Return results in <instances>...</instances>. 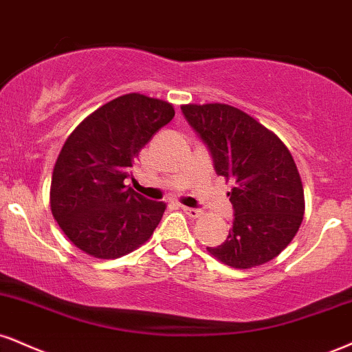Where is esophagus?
Here are the masks:
<instances>
[{"mask_svg":"<svg viewBox=\"0 0 352 352\" xmlns=\"http://www.w3.org/2000/svg\"><path fill=\"white\" fill-rule=\"evenodd\" d=\"M182 211H184L185 214H187L188 218H200L203 214L201 210H197V208H190V206H182Z\"/></svg>","mask_w":352,"mask_h":352,"instance_id":"1","label":"esophagus"}]
</instances>
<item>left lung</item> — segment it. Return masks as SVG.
Instances as JSON below:
<instances>
[{"mask_svg":"<svg viewBox=\"0 0 352 352\" xmlns=\"http://www.w3.org/2000/svg\"><path fill=\"white\" fill-rule=\"evenodd\" d=\"M190 126L213 157L214 170L234 182L228 193L234 221L226 241L206 248L234 269H251L277 257L303 221L302 179L290 151L251 114L224 103L182 104Z\"/></svg>","mask_w":352,"mask_h":352,"instance_id":"obj_1","label":"left lung"}]
</instances>
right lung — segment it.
<instances>
[{"instance_id": "add662e5", "label": "right lung", "mask_w": 352, "mask_h": 352, "mask_svg": "<svg viewBox=\"0 0 352 352\" xmlns=\"http://www.w3.org/2000/svg\"><path fill=\"white\" fill-rule=\"evenodd\" d=\"M175 109L141 93L118 96L72 131L54 165L50 210L60 230L95 259H118L149 241L167 205L126 185L139 152Z\"/></svg>"}]
</instances>
